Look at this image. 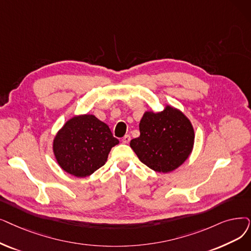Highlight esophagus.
Listing matches in <instances>:
<instances>
[{"mask_svg":"<svg viewBox=\"0 0 251 251\" xmlns=\"http://www.w3.org/2000/svg\"><path fill=\"white\" fill-rule=\"evenodd\" d=\"M130 139H131V137H130V135H125V136L123 137V139H122V143H123V144H128L129 141H130Z\"/></svg>","mask_w":251,"mask_h":251,"instance_id":"esophagus-1","label":"esophagus"}]
</instances>
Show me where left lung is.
Masks as SVG:
<instances>
[{"label":"left lung","mask_w":251,"mask_h":251,"mask_svg":"<svg viewBox=\"0 0 251 251\" xmlns=\"http://www.w3.org/2000/svg\"><path fill=\"white\" fill-rule=\"evenodd\" d=\"M139 131L140 135L130 141V147L145 165L156 172L177 169L192 154L194 127L178 108L166 104L161 112H145Z\"/></svg>","instance_id":"8db88e82"}]
</instances>
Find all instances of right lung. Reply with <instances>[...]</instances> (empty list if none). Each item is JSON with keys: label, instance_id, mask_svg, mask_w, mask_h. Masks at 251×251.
I'll list each match as a JSON object with an SVG mask.
<instances>
[{"label": "right lung", "instance_id": "1", "mask_svg": "<svg viewBox=\"0 0 251 251\" xmlns=\"http://www.w3.org/2000/svg\"><path fill=\"white\" fill-rule=\"evenodd\" d=\"M119 140L108 126L94 115L69 119L52 143L57 164L75 177L89 176L105 164L108 154Z\"/></svg>", "mask_w": 251, "mask_h": 251}]
</instances>
